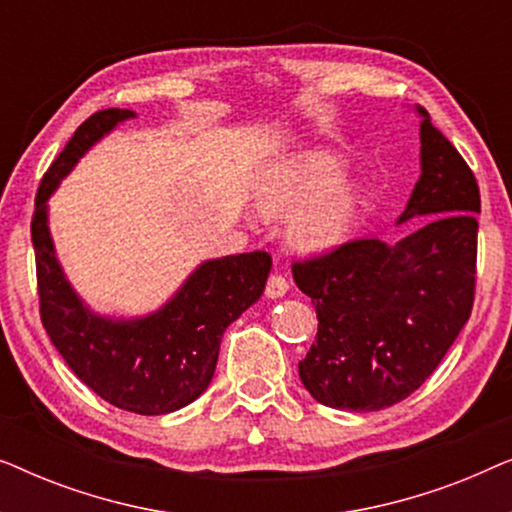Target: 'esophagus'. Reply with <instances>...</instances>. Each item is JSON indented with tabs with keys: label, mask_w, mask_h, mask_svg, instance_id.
Returning a JSON list of instances; mask_svg holds the SVG:
<instances>
[{
	"label": "esophagus",
	"mask_w": 512,
	"mask_h": 512,
	"mask_svg": "<svg viewBox=\"0 0 512 512\" xmlns=\"http://www.w3.org/2000/svg\"><path fill=\"white\" fill-rule=\"evenodd\" d=\"M286 291H289V282H286V277H282V275H270L268 284H265V296L275 300V298L286 296Z\"/></svg>",
	"instance_id": "esophagus-1"
}]
</instances>
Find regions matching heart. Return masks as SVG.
I'll list each match as a JSON object with an SVG mask.
<instances>
[{
	"label": "heart",
	"instance_id": "b5f03b06",
	"mask_svg": "<svg viewBox=\"0 0 512 512\" xmlns=\"http://www.w3.org/2000/svg\"><path fill=\"white\" fill-rule=\"evenodd\" d=\"M347 163L331 151H303L258 172L251 198L261 214L282 216L291 247L321 254L352 233L359 214V191L338 181Z\"/></svg>",
	"mask_w": 512,
	"mask_h": 512
}]
</instances>
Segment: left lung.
Segmentation results:
<instances>
[{
  "mask_svg": "<svg viewBox=\"0 0 512 512\" xmlns=\"http://www.w3.org/2000/svg\"><path fill=\"white\" fill-rule=\"evenodd\" d=\"M422 174L398 226L426 219L398 242L354 240L293 263L319 328L298 375L314 401L373 412L422 387L473 310L480 191L471 167L415 109Z\"/></svg>",
  "mask_w": 512,
  "mask_h": 512,
  "instance_id": "left-lung-1",
  "label": "left lung"
}]
</instances>
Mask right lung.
Wrapping results in <instances>:
<instances>
[{
    "mask_svg": "<svg viewBox=\"0 0 512 512\" xmlns=\"http://www.w3.org/2000/svg\"><path fill=\"white\" fill-rule=\"evenodd\" d=\"M135 116L130 109H104L81 123L41 179L32 244L41 321L74 375L116 408L167 415L209 387L223 331L263 296L272 258L251 251L202 261L163 307L144 317H107L83 303L55 256L48 198L104 135Z\"/></svg>",
    "mask_w": 512,
    "mask_h": 512,
    "instance_id": "1",
    "label": "right lung"
}]
</instances>
